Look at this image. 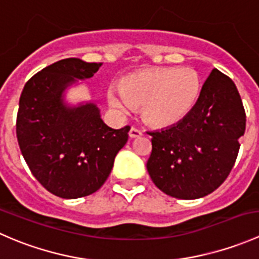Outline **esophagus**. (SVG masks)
Here are the masks:
<instances>
[{
    "mask_svg": "<svg viewBox=\"0 0 259 259\" xmlns=\"http://www.w3.org/2000/svg\"><path fill=\"white\" fill-rule=\"evenodd\" d=\"M142 135H143V132L140 129H138V127H135V126L130 127V130H129L130 138H139V137H142Z\"/></svg>",
    "mask_w": 259,
    "mask_h": 259,
    "instance_id": "34e87169",
    "label": "esophagus"
}]
</instances>
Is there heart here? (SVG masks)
Wrapping results in <instances>:
<instances>
[{
  "label": "heart",
  "instance_id": "obj_1",
  "mask_svg": "<svg viewBox=\"0 0 259 259\" xmlns=\"http://www.w3.org/2000/svg\"><path fill=\"white\" fill-rule=\"evenodd\" d=\"M199 91V75L193 69L151 67L127 75L120 88L111 86L108 103L121 116L142 108L148 124L165 127L187 116Z\"/></svg>",
  "mask_w": 259,
  "mask_h": 259
}]
</instances>
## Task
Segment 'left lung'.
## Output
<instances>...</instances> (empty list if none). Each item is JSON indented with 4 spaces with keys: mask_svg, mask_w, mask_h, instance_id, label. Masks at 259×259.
Returning a JSON list of instances; mask_svg holds the SVG:
<instances>
[{
    "mask_svg": "<svg viewBox=\"0 0 259 259\" xmlns=\"http://www.w3.org/2000/svg\"><path fill=\"white\" fill-rule=\"evenodd\" d=\"M244 132L241 95L232 79L214 69L184 119L166 129L149 133V176L170 197H205L231 173Z\"/></svg>",
    "mask_w": 259,
    "mask_h": 259,
    "instance_id": "8db88e82",
    "label": "left lung"
}]
</instances>
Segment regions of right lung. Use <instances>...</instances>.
<instances>
[{
	"mask_svg": "<svg viewBox=\"0 0 259 259\" xmlns=\"http://www.w3.org/2000/svg\"><path fill=\"white\" fill-rule=\"evenodd\" d=\"M101 65L60 60L33 75L21 94L16 120L21 153L41 185L65 199L100 189L129 138V125L109 127L95 104H64L65 89L94 76Z\"/></svg>",
	"mask_w": 259,
	"mask_h": 259,
	"instance_id": "add662e5",
	"label": "right lung"
}]
</instances>
